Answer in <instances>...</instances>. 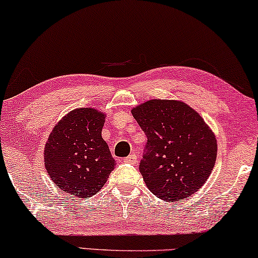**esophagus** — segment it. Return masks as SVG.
Returning a JSON list of instances; mask_svg holds the SVG:
<instances>
[{
    "label": "esophagus",
    "mask_w": 258,
    "mask_h": 258,
    "mask_svg": "<svg viewBox=\"0 0 258 258\" xmlns=\"http://www.w3.org/2000/svg\"><path fill=\"white\" fill-rule=\"evenodd\" d=\"M123 162L130 163V165H136V163H137V156H136V154H130L128 158L123 159Z\"/></svg>",
    "instance_id": "obj_1"
}]
</instances>
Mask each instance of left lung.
Here are the masks:
<instances>
[{"label":"left lung","instance_id":"obj_1","mask_svg":"<svg viewBox=\"0 0 258 258\" xmlns=\"http://www.w3.org/2000/svg\"><path fill=\"white\" fill-rule=\"evenodd\" d=\"M132 113L148 139L140 172L150 192L165 202L195 195L212 173L218 147L203 117L175 99L147 100Z\"/></svg>","mask_w":258,"mask_h":258}]
</instances>
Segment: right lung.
Listing matches in <instances>:
<instances>
[{"label":"right lung","instance_id":"right-lung-1","mask_svg":"<svg viewBox=\"0 0 258 258\" xmlns=\"http://www.w3.org/2000/svg\"><path fill=\"white\" fill-rule=\"evenodd\" d=\"M106 115L95 108L66 113L54 125L43 150L45 168L58 188L77 198L102 189L116 162L102 137Z\"/></svg>","mask_w":258,"mask_h":258}]
</instances>
